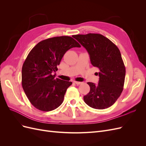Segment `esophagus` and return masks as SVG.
<instances>
[{"label":"esophagus","instance_id":"esophagus-1","mask_svg":"<svg viewBox=\"0 0 146 146\" xmlns=\"http://www.w3.org/2000/svg\"><path fill=\"white\" fill-rule=\"evenodd\" d=\"M74 83L77 84V85H80V84L82 83V82H77V81H74Z\"/></svg>","mask_w":146,"mask_h":146}]
</instances>
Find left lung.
<instances>
[{
  "label": "left lung",
  "mask_w": 146,
  "mask_h": 146,
  "mask_svg": "<svg viewBox=\"0 0 146 146\" xmlns=\"http://www.w3.org/2000/svg\"><path fill=\"white\" fill-rule=\"evenodd\" d=\"M77 39L88 51L92 65L98 68V85L88 82L89 93L83 97L90 107L102 110L113 105L123 91L125 68L120 50L109 39L98 33L76 35Z\"/></svg>",
  "instance_id": "1"
}]
</instances>
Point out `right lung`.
<instances>
[{
  "label": "right lung",
  "mask_w": 146,
  "mask_h": 146,
  "mask_svg": "<svg viewBox=\"0 0 146 146\" xmlns=\"http://www.w3.org/2000/svg\"><path fill=\"white\" fill-rule=\"evenodd\" d=\"M79 43L68 36L48 38L38 42L26 58L22 68V86L30 103L39 110L49 111L63 103L71 82L56 78L53 72L58 70L65 53Z\"/></svg>",
  "instance_id": "1"
}]
</instances>
